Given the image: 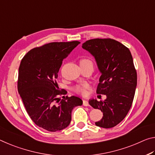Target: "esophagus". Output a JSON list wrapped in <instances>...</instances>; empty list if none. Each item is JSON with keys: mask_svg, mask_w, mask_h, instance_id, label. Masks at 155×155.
<instances>
[{"mask_svg": "<svg viewBox=\"0 0 155 155\" xmlns=\"http://www.w3.org/2000/svg\"><path fill=\"white\" fill-rule=\"evenodd\" d=\"M83 105L84 106H89L88 101L87 100H83Z\"/></svg>", "mask_w": 155, "mask_h": 155, "instance_id": "34e87169", "label": "esophagus"}]
</instances>
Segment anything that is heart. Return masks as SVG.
<instances>
[{"instance_id":"heart-1","label":"heart","mask_w":155,"mask_h":155,"mask_svg":"<svg viewBox=\"0 0 155 155\" xmlns=\"http://www.w3.org/2000/svg\"><path fill=\"white\" fill-rule=\"evenodd\" d=\"M81 62H87L92 64V62H91L90 60H88V59H84L81 61ZM89 88H90L89 84L84 83V84H82L75 86V87L73 88V91H74L75 93H79V94H81L82 95H86L87 94L88 90L89 89Z\"/></svg>"}]
</instances>
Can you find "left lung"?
<instances>
[{
    "label": "left lung",
    "mask_w": 155,
    "mask_h": 155,
    "mask_svg": "<svg viewBox=\"0 0 155 155\" xmlns=\"http://www.w3.org/2000/svg\"><path fill=\"white\" fill-rule=\"evenodd\" d=\"M82 48L94 56L101 73L96 92L106 95L104 101H88L93 108L103 113L102 119L95 125L113 128L127 115L135 96L137 75L131 53L123 44L110 38L88 40Z\"/></svg>",
    "instance_id": "obj_1"
}]
</instances>
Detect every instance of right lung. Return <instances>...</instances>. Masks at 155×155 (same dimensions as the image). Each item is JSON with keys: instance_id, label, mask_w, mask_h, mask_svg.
<instances>
[{"instance_id": "add662e5", "label": "right lung", "mask_w": 155, "mask_h": 155, "mask_svg": "<svg viewBox=\"0 0 155 155\" xmlns=\"http://www.w3.org/2000/svg\"><path fill=\"white\" fill-rule=\"evenodd\" d=\"M80 43H48L30 50L20 62L18 91L30 118L45 130L55 132L67 128L73 108L82 104L80 97H65L67 91L60 90L56 82L63 60ZM62 95L60 101L58 97Z\"/></svg>"}]
</instances>
